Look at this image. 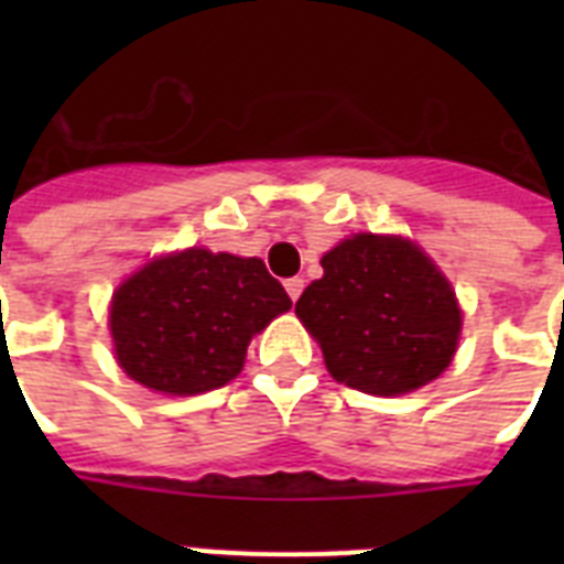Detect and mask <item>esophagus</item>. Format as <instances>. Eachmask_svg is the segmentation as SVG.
I'll use <instances>...</instances> for the list:
<instances>
[{"label":"esophagus","instance_id":"esophagus-1","mask_svg":"<svg viewBox=\"0 0 564 564\" xmlns=\"http://www.w3.org/2000/svg\"><path fill=\"white\" fill-rule=\"evenodd\" d=\"M286 286V292H290L292 301L301 299V292H304V278H290V281L283 283Z\"/></svg>","mask_w":564,"mask_h":564}]
</instances>
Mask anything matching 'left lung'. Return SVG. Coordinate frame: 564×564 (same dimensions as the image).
Masks as SVG:
<instances>
[{
  "label": "left lung",
  "instance_id": "1",
  "mask_svg": "<svg viewBox=\"0 0 564 564\" xmlns=\"http://www.w3.org/2000/svg\"><path fill=\"white\" fill-rule=\"evenodd\" d=\"M325 274L295 313L334 380L392 398L436 380L463 330L454 286L415 242L354 234L322 257Z\"/></svg>",
  "mask_w": 564,
  "mask_h": 564
}]
</instances>
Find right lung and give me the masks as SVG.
<instances>
[{
    "instance_id": "obj_1",
    "label": "right lung",
    "mask_w": 564,
    "mask_h": 564,
    "mask_svg": "<svg viewBox=\"0 0 564 564\" xmlns=\"http://www.w3.org/2000/svg\"><path fill=\"white\" fill-rule=\"evenodd\" d=\"M290 307L263 260L187 248L145 263L113 292L110 336L131 380L202 394L234 380L251 336Z\"/></svg>"
}]
</instances>
